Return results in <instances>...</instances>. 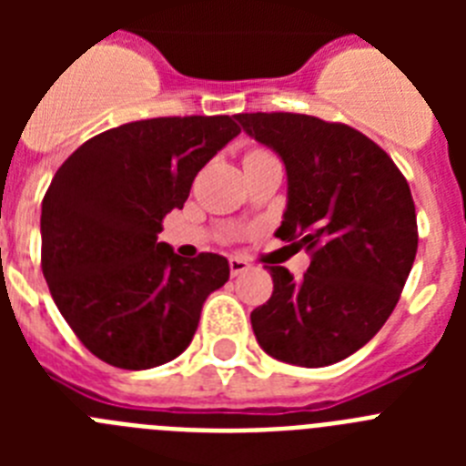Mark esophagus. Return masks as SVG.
I'll use <instances>...</instances> for the list:
<instances>
[{
	"instance_id": "obj_1",
	"label": "esophagus",
	"mask_w": 466,
	"mask_h": 466,
	"mask_svg": "<svg viewBox=\"0 0 466 466\" xmlns=\"http://www.w3.org/2000/svg\"><path fill=\"white\" fill-rule=\"evenodd\" d=\"M249 266H252V263L247 261V258H242V257H230L228 258L230 275H242L245 270H249Z\"/></svg>"
}]
</instances>
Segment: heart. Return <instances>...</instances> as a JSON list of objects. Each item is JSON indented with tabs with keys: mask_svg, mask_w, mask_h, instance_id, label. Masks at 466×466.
Instances as JSON below:
<instances>
[{
	"mask_svg": "<svg viewBox=\"0 0 466 466\" xmlns=\"http://www.w3.org/2000/svg\"><path fill=\"white\" fill-rule=\"evenodd\" d=\"M254 151H261V149H254ZM249 154H252V151H249Z\"/></svg>",
	"mask_w": 466,
	"mask_h": 466,
	"instance_id": "obj_1",
	"label": "heart"
}]
</instances>
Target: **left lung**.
I'll return each mask as SVG.
<instances>
[{"label":"left lung","instance_id":"left-lung-1","mask_svg":"<svg viewBox=\"0 0 466 466\" xmlns=\"http://www.w3.org/2000/svg\"><path fill=\"white\" fill-rule=\"evenodd\" d=\"M245 133L287 167L275 236L310 254L303 278L268 266L273 296L252 310L270 357L329 366L364 348L392 315L418 252L409 182L373 139L308 114H238Z\"/></svg>","mask_w":466,"mask_h":466}]
</instances>
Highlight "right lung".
Listing matches in <instances>:
<instances>
[{"label": "right lung", "instance_id": "obj_1", "mask_svg": "<svg viewBox=\"0 0 466 466\" xmlns=\"http://www.w3.org/2000/svg\"><path fill=\"white\" fill-rule=\"evenodd\" d=\"M240 133L230 116H163L95 135L41 203V270L57 310L97 360L144 371L182 355L228 261H184L158 242L196 175Z\"/></svg>", "mask_w": 466, "mask_h": 466}]
</instances>
